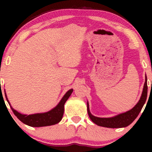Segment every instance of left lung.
<instances>
[{
    "label": "left lung",
    "instance_id": "obj_1",
    "mask_svg": "<svg viewBox=\"0 0 152 152\" xmlns=\"http://www.w3.org/2000/svg\"><path fill=\"white\" fill-rule=\"evenodd\" d=\"M147 78H146V76H145V83H144L141 98L132 109L126 112L113 116V117L101 118L91 114L88 102H87V111H88V116L94 124L100 126L107 127V128H123V127L128 126L135 120L140 111H142V109L146 102V97H147Z\"/></svg>",
    "mask_w": 152,
    "mask_h": 152
}]
</instances>
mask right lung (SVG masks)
Returning <instances> with one entry per match:
<instances>
[{"instance_id": "1", "label": "right lung", "mask_w": 152, "mask_h": 152, "mask_svg": "<svg viewBox=\"0 0 152 152\" xmlns=\"http://www.w3.org/2000/svg\"><path fill=\"white\" fill-rule=\"evenodd\" d=\"M73 91H74L73 88L68 91L65 94V95L63 96V98L60 101V102L58 103V105L54 107L53 109L50 110V111L44 113H38V114L29 115L22 114L19 113L18 111H17L16 110H15L10 106V104L8 98H7L6 93H5V96H6L7 102L9 104L13 114L17 116V118L20 121H22L23 123L28 125V126L33 127H41L51 126V125L56 124L61 121L64 112V104H65L66 101L68 100V99L69 98L71 94H72Z\"/></svg>"}]
</instances>
